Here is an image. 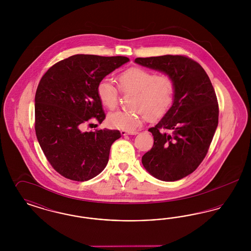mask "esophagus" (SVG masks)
Returning a JSON list of instances; mask_svg holds the SVG:
<instances>
[{
    "instance_id": "1",
    "label": "esophagus",
    "mask_w": 251,
    "mask_h": 251,
    "mask_svg": "<svg viewBox=\"0 0 251 251\" xmlns=\"http://www.w3.org/2000/svg\"><path fill=\"white\" fill-rule=\"evenodd\" d=\"M120 133H121V135H123V136H126V135H131V134H137L138 132L137 131H120Z\"/></svg>"
}]
</instances>
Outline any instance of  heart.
Segmentation results:
<instances>
[{"mask_svg":"<svg viewBox=\"0 0 251 251\" xmlns=\"http://www.w3.org/2000/svg\"><path fill=\"white\" fill-rule=\"evenodd\" d=\"M118 83L123 93H133L131 107L133 111H117L108 116V124L116 129L131 131L143 124L146 117L155 120L164 116L171 106L175 94L172 78L166 74L133 67L120 72ZM97 95L103 106L114 110L118 106L120 93L107 80L97 86Z\"/></svg>","mask_w":251,"mask_h":251,"instance_id":"obj_1","label":"heart"}]
</instances>
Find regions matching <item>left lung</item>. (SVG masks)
<instances>
[{"label": "left lung", "mask_w": 251, "mask_h": 251, "mask_svg": "<svg viewBox=\"0 0 251 251\" xmlns=\"http://www.w3.org/2000/svg\"><path fill=\"white\" fill-rule=\"evenodd\" d=\"M134 62L164 72L175 84L172 106L149 129L154 143L142 164L156 179H182L201 165L217 128L219 111L213 84L199 63L183 55L138 57Z\"/></svg>", "instance_id": "obj_1"}]
</instances>
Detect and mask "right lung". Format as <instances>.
I'll list each match as a JSON object with an SVG mask.
<instances>
[{
  "mask_svg": "<svg viewBox=\"0 0 251 251\" xmlns=\"http://www.w3.org/2000/svg\"><path fill=\"white\" fill-rule=\"evenodd\" d=\"M130 59L125 56L76 54L50 68L35 97L36 138L49 163L67 179L84 181L107 165L118 130L84 131L85 122L105 114L97 95L98 84Z\"/></svg>",
  "mask_w": 251,
  "mask_h": 251,
  "instance_id": "right-lung-1",
  "label": "right lung"
}]
</instances>
